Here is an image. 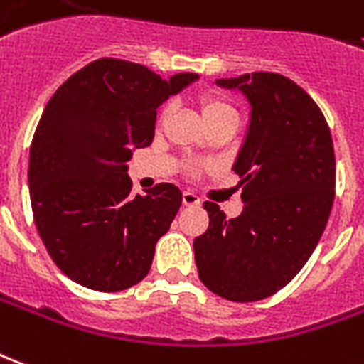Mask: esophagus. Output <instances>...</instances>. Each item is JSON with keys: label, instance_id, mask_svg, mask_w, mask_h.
I'll return each mask as SVG.
<instances>
[{"label": "esophagus", "instance_id": "1", "mask_svg": "<svg viewBox=\"0 0 364 364\" xmlns=\"http://www.w3.org/2000/svg\"><path fill=\"white\" fill-rule=\"evenodd\" d=\"M182 202H184V205H188V208H194V205H200V198H198L194 192H184V194H182Z\"/></svg>", "mask_w": 364, "mask_h": 364}]
</instances>
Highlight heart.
<instances>
[{
  "mask_svg": "<svg viewBox=\"0 0 364 364\" xmlns=\"http://www.w3.org/2000/svg\"><path fill=\"white\" fill-rule=\"evenodd\" d=\"M200 107H202V115L205 123H213V121L219 119H237L233 105L225 102L223 97H218V95H205L200 102ZM166 115H168V112L162 109L161 115H159V123L166 119Z\"/></svg>",
  "mask_w": 364,
  "mask_h": 364,
  "instance_id": "b5f03b06",
  "label": "heart"
}]
</instances>
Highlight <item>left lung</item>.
Segmentation results:
<instances>
[{"label":"left lung","mask_w":364,"mask_h":364,"mask_svg":"<svg viewBox=\"0 0 364 364\" xmlns=\"http://www.w3.org/2000/svg\"><path fill=\"white\" fill-rule=\"evenodd\" d=\"M215 84L243 92L251 104L233 164L245 208L228 219L218 203H203L210 225L194 239L196 267L225 300H264L300 272L321 239L335 198L333 141L318 104L282 74Z\"/></svg>","instance_id":"obj_1"}]
</instances>
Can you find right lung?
Here are the masks:
<instances>
[{
	"instance_id": "add662e5",
	"label": "right lung",
	"mask_w": 364,
	"mask_h": 364,
	"mask_svg": "<svg viewBox=\"0 0 364 364\" xmlns=\"http://www.w3.org/2000/svg\"><path fill=\"white\" fill-rule=\"evenodd\" d=\"M194 80L100 58L46 104L31 143V208L50 259L74 282L119 292L149 274L182 192L164 182L131 196L127 162L153 143L159 105Z\"/></svg>"
}]
</instances>
